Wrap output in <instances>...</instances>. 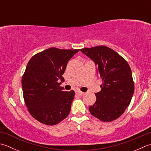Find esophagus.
Returning <instances> with one entry per match:
<instances>
[{
  "instance_id": "esophagus-1",
  "label": "esophagus",
  "mask_w": 151,
  "mask_h": 151,
  "mask_svg": "<svg viewBox=\"0 0 151 151\" xmlns=\"http://www.w3.org/2000/svg\"><path fill=\"white\" fill-rule=\"evenodd\" d=\"M76 93H77L78 95H81V96H82L84 93V92H83V91H76Z\"/></svg>"
}]
</instances>
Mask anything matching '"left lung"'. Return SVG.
<instances>
[{
	"instance_id": "left-lung-1",
	"label": "left lung",
	"mask_w": 151,
	"mask_h": 151,
	"mask_svg": "<svg viewBox=\"0 0 151 151\" xmlns=\"http://www.w3.org/2000/svg\"><path fill=\"white\" fill-rule=\"evenodd\" d=\"M81 52L91 59L97 73L102 79L96 101L90 106V113L103 122H112L122 115L131 102L134 82L131 68L124 58L109 47L97 46Z\"/></svg>"
}]
</instances>
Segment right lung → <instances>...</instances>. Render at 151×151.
Masks as SVG:
<instances>
[{"label": "right lung", "mask_w": 151, "mask_h": 151, "mask_svg": "<svg viewBox=\"0 0 151 151\" xmlns=\"http://www.w3.org/2000/svg\"><path fill=\"white\" fill-rule=\"evenodd\" d=\"M78 51L52 47L28 62L22 80L23 99L29 113L38 122L55 125L69 115L75 91H64L60 85L68 61Z\"/></svg>", "instance_id": "obj_1"}]
</instances>
